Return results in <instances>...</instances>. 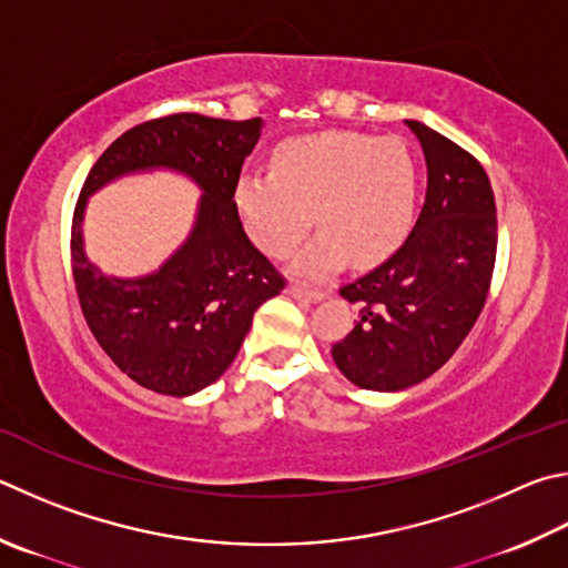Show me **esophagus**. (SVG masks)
<instances>
[{
    "mask_svg": "<svg viewBox=\"0 0 568 568\" xmlns=\"http://www.w3.org/2000/svg\"><path fill=\"white\" fill-rule=\"evenodd\" d=\"M287 293L297 297V301H311V303H317L325 297V291H317V287H307L301 283H293L291 287H287Z\"/></svg>",
    "mask_w": 568,
    "mask_h": 568,
    "instance_id": "obj_1",
    "label": "esophagus"
}]
</instances>
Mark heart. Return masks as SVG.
<instances>
[{"label":"heart","mask_w":568,"mask_h":568,"mask_svg":"<svg viewBox=\"0 0 568 568\" xmlns=\"http://www.w3.org/2000/svg\"><path fill=\"white\" fill-rule=\"evenodd\" d=\"M417 191V161L402 139L323 131L281 143L273 171L243 173L233 201L257 248L273 257L291 255L317 221L323 231L295 267L323 277L347 257L373 265L397 253L415 223Z\"/></svg>","instance_id":"b5f03b06"}]
</instances>
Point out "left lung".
I'll list each match as a JSON object with an SVG mask.
<instances>
[{
  "instance_id": "left-lung-1",
  "label": "left lung",
  "mask_w": 568,
  "mask_h": 568,
  "mask_svg": "<svg viewBox=\"0 0 568 568\" xmlns=\"http://www.w3.org/2000/svg\"><path fill=\"white\" fill-rule=\"evenodd\" d=\"M427 161V195L405 245L339 287L359 305L333 359L363 389L422 383L457 353L477 323L497 261V205L487 171L469 151L407 121Z\"/></svg>"
}]
</instances>
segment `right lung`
<instances>
[{"label":"right lung","mask_w":568,"mask_h":568,"mask_svg":"<svg viewBox=\"0 0 568 568\" xmlns=\"http://www.w3.org/2000/svg\"><path fill=\"white\" fill-rule=\"evenodd\" d=\"M263 121L171 113L143 121L91 166L71 221V271L91 335L133 383L185 397L213 385L239 355L253 315L285 277L243 231L233 191ZM173 168L202 185L200 219L182 248L143 278H109L80 245L85 199L133 170Z\"/></svg>","instance_id":"obj_1"}]
</instances>
